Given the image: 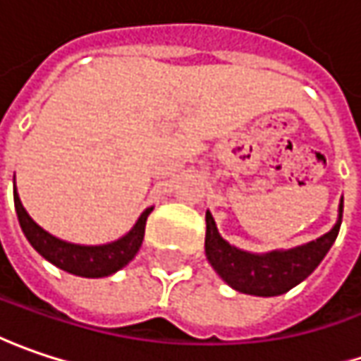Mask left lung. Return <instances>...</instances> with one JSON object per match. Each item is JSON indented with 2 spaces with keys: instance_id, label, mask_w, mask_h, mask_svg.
Instances as JSON below:
<instances>
[{
  "instance_id": "left-lung-1",
  "label": "left lung",
  "mask_w": 361,
  "mask_h": 361,
  "mask_svg": "<svg viewBox=\"0 0 361 361\" xmlns=\"http://www.w3.org/2000/svg\"><path fill=\"white\" fill-rule=\"evenodd\" d=\"M343 216V197L339 204L337 224L322 238L290 250H274L267 255H252L234 248L220 236L210 212H206V257L232 289L257 295L274 297L290 290L313 273L323 257L336 243Z\"/></svg>"
}]
</instances>
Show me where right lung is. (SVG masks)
I'll return each mask as SVG.
<instances>
[{
    "mask_svg": "<svg viewBox=\"0 0 361 361\" xmlns=\"http://www.w3.org/2000/svg\"><path fill=\"white\" fill-rule=\"evenodd\" d=\"M13 204H16L18 220L24 230L25 238L39 255L56 264L58 269L78 274V276H87V279L109 276V274L117 273L118 269H123L129 260H133L139 246L143 243V236H145L147 216L153 210V208H147L143 212L141 218L137 220V224L115 243L102 244V246H80V244L64 243V240L52 236L50 232H46L44 228H39L25 212L16 190H13Z\"/></svg>",
    "mask_w": 361,
    "mask_h": 361,
    "instance_id": "obj_1",
    "label": "right lung"
}]
</instances>
